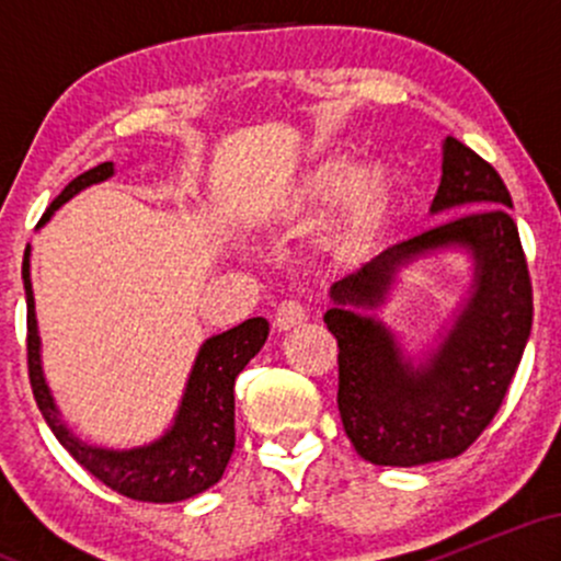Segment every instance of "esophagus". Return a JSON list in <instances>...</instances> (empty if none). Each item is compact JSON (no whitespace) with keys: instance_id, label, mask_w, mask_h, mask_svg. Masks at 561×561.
<instances>
[{"instance_id":"34e87169","label":"esophagus","mask_w":561,"mask_h":561,"mask_svg":"<svg viewBox=\"0 0 561 561\" xmlns=\"http://www.w3.org/2000/svg\"><path fill=\"white\" fill-rule=\"evenodd\" d=\"M302 321H306V308H302L298 300H282L279 306H276L274 327L279 332L295 330V327L302 324Z\"/></svg>"}]
</instances>
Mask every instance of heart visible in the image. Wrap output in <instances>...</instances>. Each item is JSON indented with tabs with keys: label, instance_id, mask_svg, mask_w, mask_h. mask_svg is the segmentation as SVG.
<instances>
[{
	"label": "heart",
	"instance_id": "heart-1",
	"mask_svg": "<svg viewBox=\"0 0 561 561\" xmlns=\"http://www.w3.org/2000/svg\"><path fill=\"white\" fill-rule=\"evenodd\" d=\"M356 173L351 158L334 156L321 160L319 165H313L311 171L302 176L298 199L306 208H319V205L332 203L334 197H340L347 190L343 199V210L337 218V240L345 248L358 250L369 240L371 231L379 224V218L385 214V205H388V176L385 171L371 169Z\"/></svg>",
	"mask_w": 561,
	"mask_h": 561
}]
</instances>
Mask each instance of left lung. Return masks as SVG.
<instances>
[{
    "instance_id": "8db88e82",
    "label": "left lung",
    "mask_w": 561,
    "mask_h": 561,
    "mask_svg": "<svg viewBox=\"0 0 561 561\" xmlns=\"http://www.w3.org/2000/svg\"><path fill=\"white\" fill-rule=\"evenodd\" d=\"M506 184L459 139L443 141L430 214H455L392 244L330 287L324 324L340 347L337 405L358 456L379 467L454 459L478 440L504 401L533 327V287ZM467 252L473 282L420 363L376 311L397 274L437 252Z\"/></svg>"
}]
</instances>
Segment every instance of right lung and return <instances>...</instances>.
Instances as JSON below:
<instances>
[{"label": "right lung", "instance_id": "1", "mask_svg": "<svg viewBox=\"0 0 561 561\" xmlns=\"http://www.w3.org/2000/svg\"><path fill=\"white\" fill-rule=\"evenodd\" d=\"M115 176L113 163H100L76 176L53 199L36 229H42L57 208L87 186ZM23 287L28 302V377L38 411L62 448L79 465L105 482L115 493L134 501L173 504L208 491L221 480L234 450V379L261 351L268 337V321L248 319L231 330L214 334L199 345L186 388L173 414L171 427L152 443L134 448H105L81 440L62 420L53 390L44 377L42 337H38L34 287H31V244L23 255Z\"/></svg>", "mask_w": 561, "mask_h": 561}]
</instances>
